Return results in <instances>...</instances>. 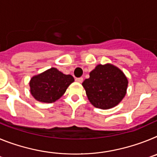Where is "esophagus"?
Returning <instances> with one entry per match:
<instances>
[{"instance_id": "1", "label": "esophagus", "mask_w": 157, "mask_h": 157, "mask_svg": "<svg viewBox=\"0 0 157 157\" xmlns=\"http://www.w3.org/2000/svg\"><path fill=\"white\" fill-rule=\"evenodd\" d=\"M75 81L77 82H79V83H81V82H82V81H83V78H75Z\"/></svg>"}]
</instances>
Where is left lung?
<instances>
[{
  "label": "left lung",
  "instance_id": "1",
  "mask_svg": "<svg viewBox=\"0 0 157 157\" xmlns=\"http://www.w3.org/2000/svg\"><path fill=\"white\" fill-rule=\"evenodd\" d=\"M128 81L122 71L112 64H99L82 82L87 98L96 108L109 109L117 105L127 92Z\"/></svg>",
  "mask_w": 157,
  "mask_h": 157
}]
</instances>
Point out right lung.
Listing matches in <instances>:
<instances>
[{
  "label": "right lung",
  "mask_w": 157,
  "mask_h": 157,
  "mask_svg": "<svg viewBox=\"0 0 157 157\" xmlns=\"http://www.w3.org/2000/svg\"><path fill=\"white\" fill-rule=\"evenodd\" d=\"M73 82L74 78L71 75H64L52 67L32 78L30 82V93L40 102L52 103L61 98Z\"/></svg>",
  "instance_id": "obj_1"
}]
</instances>
